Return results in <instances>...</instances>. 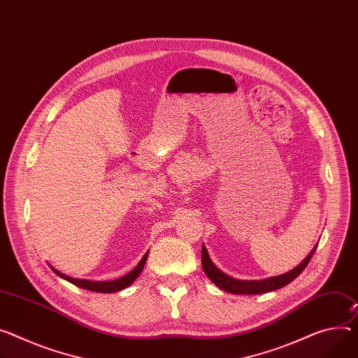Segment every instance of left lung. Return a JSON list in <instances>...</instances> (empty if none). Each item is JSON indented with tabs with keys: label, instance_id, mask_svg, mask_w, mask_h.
<instances>
[{
	"label": "left lung",
	"instance_id": "left-lung-1",
	"mask_svg": "<svg viewBox=\"0 0 358 358\" xmlns=\"http://www.w3.org/2000/svg\"><path fill=\"white\" fill-rule=\"evenodd\" d=\"M317 250L315 248L310 252V255L302 261L296 268L291 269L289 272L284 273V275H278V277H272V278H266L262 281H239V280H234L231 278L229 275L224 273L221 269H217L213 262L209 258V254L205 248V245H202V266L205 273L208 275V278L217 287L221 288L229 294H248V295H255V294H264V292H269V291H275L278 288H282L285 285H288L291 281H294L298 275L306 269V266L308 265L310 259L313 258L314 252Z\"/></svg>",
	"mask_w": 358,
	"mask_h": 358
}]
</instances>
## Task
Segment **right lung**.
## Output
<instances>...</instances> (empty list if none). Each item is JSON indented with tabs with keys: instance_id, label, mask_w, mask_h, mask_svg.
I'll return each instance as SVG.
<instances>
[{
	"instance_id": "obj_1",
	"label": "right lung",
	"mask_w": 358,
	"mask_h": 358,
	"mask_svg": "<svg viewBox=\"0 0 358 358\" xmlns=\"http://www.w3.org/2000/svg\"><path fill=\"white\" fill-rule=\"evenodd\" d=\"M148 254H145V257L142 258V261L137 264V266L134 269H131L127 275H124V277L119 278V280H113V281H87V280H76V278H70L67 277V275L59 272L57 269H54L51 266V269L56 272L59 277L67 280L69 282L74 284L76 287H80V288H85V289H89V291H94V292H106V294H110V292H117L120 289H124L127 288L137 277H139V273L142 272L145 264H146V259H148Z\"/></svg>"
}]
</instances>
